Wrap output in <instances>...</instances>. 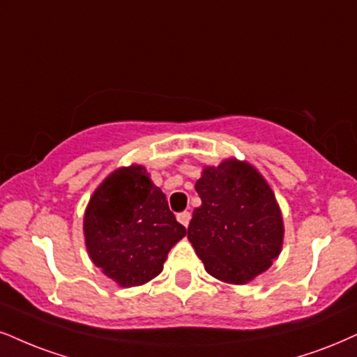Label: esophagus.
<instances>
[{"label": "esophagus", "mask_w": 357, "mask_h": 357, "mask_svg": "<svg viewBox=\"0 0 357 357\" xmlns=\"http://www.w3.org/2000/svg\"><path fill=\"white\" fill-rule=\"evenodd\" d=\"M190 218H192L190 212H180V213L177 215V220H178L180 223H182L183 227H188V223H190Z\"/></svg>", "instance_id": "esophagus-1"}]
</instances>
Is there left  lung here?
<instances>
[{"label":"left lung","mask_w":357,"mask_h":357,"mask_svg":"<svg viewBox=\"0 0 357 357\" xmlns=\"http://www.w3.org/2000/svg\"><path fill=\"white\" fill-rule=\"evenodd\" d=\"M195 190L202 205L193 210L187 235L205 270L233 284L268 270L281 252L283 220L265 178L231 158L206 167Z\"/></svg>","instance_id":"8db88e82"}]
</instances>
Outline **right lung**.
Returning <instances> with one entry per match:
<instances>
[{"label": "right lung", "mask_w": 357, "mask_h": 357, "mask_svg": "<svg viewBox=\"0 0 357 357\" xmlns=\"http://www.w3.org/2000/svg\"><path fill=\"white\" fill-rule=\"evenodd\" d=\"M185 233L164 193L140 165L109 175L84 215L92 261L121 286H139L155 278L167 253Z\"/></svg>", "instance_id": "1"}]
</instances>
